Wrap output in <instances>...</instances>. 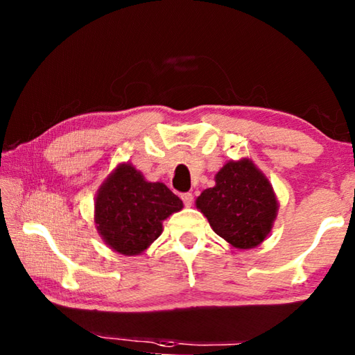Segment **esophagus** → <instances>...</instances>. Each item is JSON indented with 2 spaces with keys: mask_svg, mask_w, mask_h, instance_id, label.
I'll list each match as a JSON object with an SVG mask.
<instances>
[{
  "mask_svg": "<svg viewBox=\"0 0 355 355\" xmlns=\"http://www.w3.org/2000/svg\"><path fill=\"white\" fill-rule=\"evenodd\" d=\"M180 197H182V200H183V203H184L186 207H191L192 205V200H194V197H192L191 192H183V194L180 196Z\"/></svg>",
  "mask_w": 355,
  "mask_h": 355,
  "instance_id": "1",
  "label": "esophagus"
}]
</instances>
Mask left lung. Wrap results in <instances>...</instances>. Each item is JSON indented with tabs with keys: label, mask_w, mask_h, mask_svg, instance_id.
I'll use <instances>...</instances> for the list:
<instances>
[{
	"label": "left lung",
	"mask_w": 355,
	"mask_h": 355,
	"mask_svg": "<svg viewBox=\"0 0 355 355\" xmlns=\"http://www.w3.org/2000/svg\"><path fill=\"white\" fill-rule=\"evenodd\" d=\"M196 205L213 230L238 249L263 243L279 208L272 186L249 159L227 163L216 186L203 191Z\"/></svg>",
	"instance_id": "1"
}]
</instances>
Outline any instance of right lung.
Instances as JSON below:
<instances>
[{
  "label": "right lung",
  "instance_id": "add662e5",
  "mask_svg": "<svg viewBox=\"0 0 355 355\" xmlns=\"http://www.w3.org/2000/svg\"><path fill=\"white\" fill-rule=\"evenodd\" d=\"M183 202L163 183H148L131 164H120L95 199V224L119 254L137 255L163 232V220Z\"/></svg>",
  "mask_w": 355,
  "mask_h": 355
}]
</instances>
